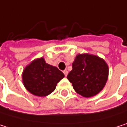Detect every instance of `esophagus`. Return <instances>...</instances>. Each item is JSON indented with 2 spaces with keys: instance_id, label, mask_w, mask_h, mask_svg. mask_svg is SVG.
Here are the masks:
<instances>
[{
  "instance_id": "1",
  "label": "esophagus",
  "mask_w": 127,
  "mask_h": 127,
  "mask_svg": "<svg viewBox=\"0 0 127 127\" xmlns=\"http://www.w3.org/2000/svg\"><path fill=\"white\" fill-rule=\"evenodd\" d=\"M63 73H64V74H65V76L66 77V76L68 75V71L67 70H65V71H63Z\"/></svg>"
}]
</instances>
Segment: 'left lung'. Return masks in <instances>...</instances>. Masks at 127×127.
Listing matches in <instances>:
<instances>
[{"instance_id": "8db88e82", "label": "left lung", "mask_w": 127, "mask_h": 127, "mask_svg": "<svg viewBox=\"0 0 127 127\" xmlns=\"http://www.w3.org/2000/svg\"><path fill=\"white\" fill-rule=\"evenodd\" d=\"M72 68L67 78L79 95L85 97H93L105 86L109 67L103 59L88 53L78 54Z\"/></svg>"}]
</instances>
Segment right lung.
<instances>
[{
  "label": "right lung",
  "mask_w": 127,
  "mask_h": 127,
  "mask_svg": "<svg viewBox=\"0 0 127 127\" xmlns=\"http://www.w3.org/2000/svg\"><path fill=\"white\" fill-rule=\"evenodd\" d=\"M64 77V74L56 67L46 63L44 58L33 60L22 74L26 89L38 97H45L52 93L57 83Z\"/></svg>",
  "instance_id": "add662e5"
}]
</instances>
